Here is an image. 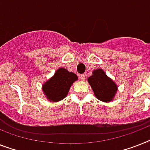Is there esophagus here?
Instances as JSON below:
<instances>
[{"instance_id":"1","label":"esophagus","mask_w":150,"mask_h":150,"mask_svg":"<svg viewBox=\"0 0 150 150\" xmlns=\"http://www.w3.org/2000/svg\"><path fill=\"white\" fill-rule=\"evenodd\" d=\"M80 80L84 81V80H85V75H84V74H81V75L80 76Z\"/></svg>"}]
</instances>
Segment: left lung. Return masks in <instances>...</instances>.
Here are the masks:
<instances>
[{"label":"left lung","instance_id":"obj_1","mask_svg":"<svg viewBox=\"0 0 150 150\" xmlns=\"http://www.w3.org/2000/svg\"><path fill=\"white\" fill-rule=\"evenodd\" d=\"M87 81L93 91L94 96L100 101L110 102L117 94L118 86L102 69L93 70L92 76L88 77Z\"/></svg>","mask_w":150,"mask_h":150}]
</instances>
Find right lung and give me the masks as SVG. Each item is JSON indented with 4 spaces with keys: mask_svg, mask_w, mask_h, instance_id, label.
<instances>
[{
    "mask_svg": "<svg viewBox=\"0 0 150 150\" xmlns=\"http://www.w3.org/2000/svg\"><path fill=\"white\" fill-rule=\"evenodd\" d=\"M77 80L76 74L60 67L54 73V76L43 83L42 91L47 100L58 102L67 96L72 84Z\"/></svg>",
    "mask_w": 150,
    "mask_h": 150,
    "instance_id": "add662e5",
    "label": "right lung"
}]
</instances>
